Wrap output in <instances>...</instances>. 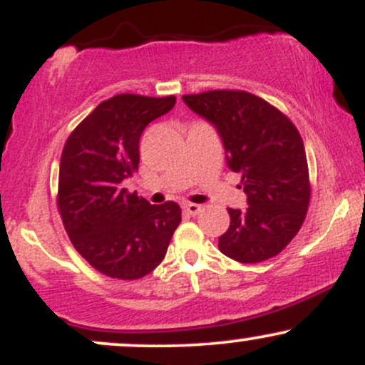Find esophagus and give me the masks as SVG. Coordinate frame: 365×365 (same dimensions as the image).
<instances>
[{"label":"esophagus","instance_id":"34e87169","mask_svg":"<svg viewBox=\"0 0 365 365\" xmlns=\"http://www.w3.org/2000/svg\"><path fill=\"white\" fill-rule=\"evenodd\" d=\"M183 209H185L188 215L197 216L200 211H202V206H200V204H192V202H188V204H183Z\"/></svg>","mask_w":365,"mask_h":365}]
</instances>
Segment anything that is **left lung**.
Listing matches in <instances>:
<instances>
[{
  "mask_svg": "<svg viewBox=\"0 0 365 365\" xmlns=\"http://www.w3.org/2000/svg\"><path fill=\"white\" fill-rule=\"evenodd\" d=\"M183 103L215 125L230 170L242 175L245 209H228L230 228L217 247L244 264L274 257L299 233L309 200L304 140L288 116L245 91H207Z\"/></svg>",
  "mask_w": 365,
  "mask_h": 365,
  "instance_id": "left-lung-1",
  "label": "left lung"
}]
</instances>
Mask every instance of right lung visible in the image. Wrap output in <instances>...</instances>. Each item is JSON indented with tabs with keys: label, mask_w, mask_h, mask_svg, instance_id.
<instances>
[{
	"label": "right lung",
	"mask_w": 365,
	"mask_h": 365,
	"mask_svg": "<svg viewBox=\"0 0 365 365\" xmlns=\"http://www.w3.org/2000/svg\"><path fill=\"white\" fill-rule=\"evenodd\" d=\"M175 96L118 94L83 118L65 142L58 211L77 252L99 273L139 279L165 259L182 221L177 202L150 206L123 182L139 170V142Z\"/></svg>",
	"instance_id": "obj_1"
}]
</instances>
